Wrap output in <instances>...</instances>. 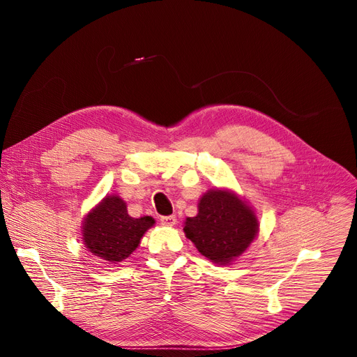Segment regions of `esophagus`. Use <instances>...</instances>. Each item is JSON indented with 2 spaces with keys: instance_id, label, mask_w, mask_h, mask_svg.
<instances>
[{
  "instance_id": "obj_1",
  "label": "esophagus",
  "mask_w": 357,
  "mask_h": 357,
  "mask_svg": "<svg viewBox=\"0 0 357 357\" xmlns=\"http://www.w3.org/2000/svg\"><path fill=\"white\" fill-rule=\"evenodd\" d=\"M160 224L162 226L172 227L176 224V217L175 215H163V217H160Z\"/></svg>"
}]
</instances>
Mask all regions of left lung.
<instances>
[{
  "mask_svg": "<svg viewBox=\"0 0 357 357\" xmlns=\"http://www.w3.org/2000/svg\"><path fill=\"white\" fill-rule=\"evenodd\" d=\"M255 213L234 194L208 191L199 199L197 217H188L183 231L198 252L217 265H227L256 237Z\"/></svg>",
  "mask_w": 357,
  "mask_h": 357,
  "instance_id": "1",
  "label": "left lung"
}]
</instances>
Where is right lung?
Returning a JSON list of instances; mask_svg holds the SVG:
<instances>
[{
  "label": "right lung",
  "mask_w": 357,
  "mask_h": 357,
  "mask_svg": "<svg viewBox=\"0 0 357 357\" xmlns=\"http://www.w3.org/2000/svg\"><path fill=\"white\" fill-rule=\"evenodd\" d=\"M153 224L152 217H130L126 202L111 195L86 215L84 241L91 253L109 264H117L136 250L140 238Z\"/></svg>",
  "instance_id": "right-lung-1"
}]
</instances>
